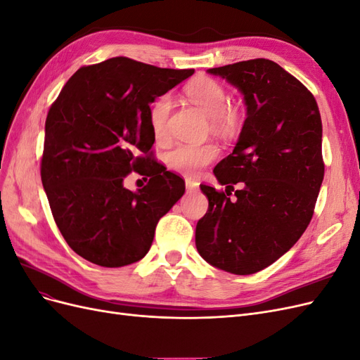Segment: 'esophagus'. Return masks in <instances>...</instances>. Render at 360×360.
I'll return each instance as SVG.
<instances>
[{"label":"esophagus","instance_id":"1","mask_svg":"<svg viewBox=\"0 0 360 360\" xmlns=\"http://www.w3.org/2000/svg\"><path fill=\"white\" fill-rule=\"evenodd\" d=\"M200 186V183L197 180H192V179H186V189L188 191H197Z\"/></svg>","mask_w":360,"mask_h":360}]
</instances>
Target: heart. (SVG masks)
Listing matches in <instances>:
<instances>
[{"instance_id":"b5f03b06","label":"heart","mask_w":360,"mask_h":360,"mask_svg":"<svg viewBox=\"0 0 360 360\" xmlns=\"http://www.w3.org/2000/svg\"><path fill=\"white\" fill-rule=\"evenodd\" d=\"M186 94L189 101L197 105L200 110L212 118V124L221 130H231L237 122L236 111L226 108L228 96L224 86L210 78H201L193 81ZM172 110V99L169 94H162L151 103L148 111V123L151 134L162 141L168 136V118ZM219 150L214 144H189L181 143L174 147L167 155V162L174 171L186 174V176H197V174L212 163Z\"/></svg>"}]
</instances>
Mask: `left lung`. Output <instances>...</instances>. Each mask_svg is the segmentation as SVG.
I'll return each mask as SVG.
<instances>
[{"label":"left lung","mask_w":360,"mask_h":360,"mask_svg":"<svg viewBox=\"0 0 360 360\" xmlns=\"http://www.w3.org/2000/svg\"><path fill=\"white\" fill-rule=\"evenodd\" d=\"M243 94L246 120L231 155L214 167L230 193L201 184L209 210L195 245L207 263L252 275L292 248L309 225L324 177L321 117L312 93L275 61L255 58L207 70Z\"/></svg>","instance_id":"left-lung-1"}]
</instances>
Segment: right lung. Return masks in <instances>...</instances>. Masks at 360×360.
<instances>
[{
  "label": "right lung",
  "instance_id": "right-lung-1",
  "mask_svg": "<svg viewBox=\"0 0 360 360\" xmlns=\"http://www.w3.org/2000/svg\"><path fill=\"white\" fill-rule=\"evenodd\" d=\"M115 57L75 72L52 103L40 165L43 189L64 240L90 263L123 267L144 258L160 217L184 180L151 155L150 103L193 75ZM132 170L149 177L132 193Z\"/></svg>",
  "mask_w": 360,
  "mask_h": 360
}]
</instances>
